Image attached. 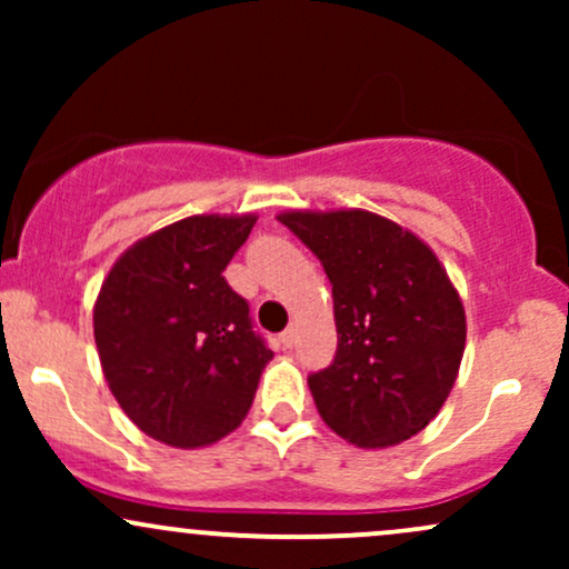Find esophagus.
I'll use <instances>...</instances> for the list:
<instances>
[{"instance_id":"34e87169","label":"esophagus","mask_w":569,"mask_h":569,"mask_svg":"<svg viewBox=\"0 0 569 569\" xmlns=\"http://www.w3.org/2000/svg\"><path fill=\"white\" fill-rule=\"evenodd\" d=\"M293 342H297V329H293V326H289V329H286L283 335H280V345H283V348L289 350V348H293Z\"/></svg>"}]
</instances>
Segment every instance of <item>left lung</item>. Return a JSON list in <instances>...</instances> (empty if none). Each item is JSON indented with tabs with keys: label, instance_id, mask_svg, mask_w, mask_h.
<instances>
[{
	"label": "left lung",
	"instance_id": "8db88e82",
	"mask_svg": "<svg viewBox=\"0 0 569 569\" xmlns=\"http://www.w3.org/2000/svg\"><path fill=\"white\" fill-rule=\"evenodd\" d=\"M331 280L337 356L307 377L323 422L361 449L411 439L439 415L466 350V310L415 232L361 208L278 217Z\"/></svg>",
	"mask_w": 569,
	"mask_h": 569
}]
</instances>
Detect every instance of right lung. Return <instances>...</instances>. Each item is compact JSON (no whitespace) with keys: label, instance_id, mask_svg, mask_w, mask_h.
<instances>
[{"label":"right lung","instance_id":"obj_1","mask_svg":"<svg viewBox=\"0 0 569 569\" xmlns=\"http://www.w3.org/2000/svg\"><path fill=\"white\" fill-rule=\"evenodd\" d=\"M253 213H198L136 240L103 278L93 335L103 377L136 428L176 449L246 420L272 350L227 283Z\"/></svg>","mask_w":569,"mask_h":569}]
</instances>
